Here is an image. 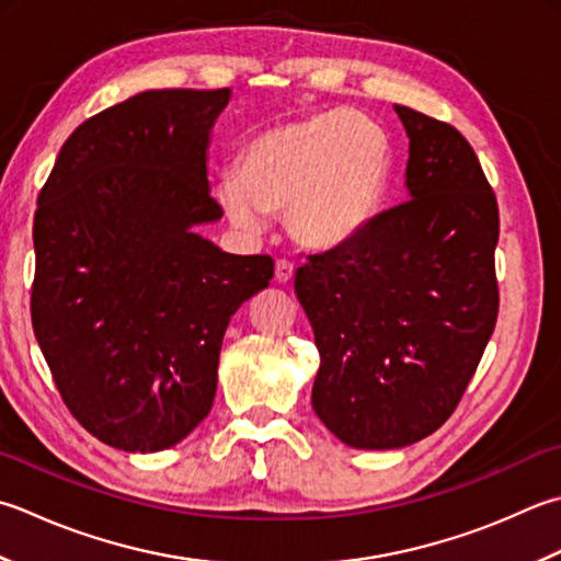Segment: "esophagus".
Returning a JSON list of instances; mask_svg holds the SVG:
<instances>
[{
    "instance_id": "esophagus-1",
    "label": "esophagus",
    "mask_w": 561,
    "mask_h": 561,
    "mask_svg": "<svg viewBox=\"0 0 561 561\" xmlns=\"http://www.w3.org/2000/svg\"><path fill=\"white\" fill-rule=\"evenodd\" d=\"M274 279L279 284H289L294 279V265L289 260H277V265H274Z\"/></svg>"
}]
</instances>
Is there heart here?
I'll list each match as a JSON object with an SVG mask.
<instances>
[{
	"instance_id": "obj_1",
	"label": "heart",
	"mask_w": 561,
	"mask_h": 561,
	"mask_svg": "<svg viewBox=\"0 0 561 561\" xmlns=\"http://www.w3.org/2000/svg\"><path fill=\"white\" fill-rule=\"evenodd\" d=\"M391 142L375 121L323 112L274 124L248 140L238 174L218 184L230 221L262 228L284 211L296 243L335 250L375 218L391 178Z\"/></svg>"
}]
</instances>
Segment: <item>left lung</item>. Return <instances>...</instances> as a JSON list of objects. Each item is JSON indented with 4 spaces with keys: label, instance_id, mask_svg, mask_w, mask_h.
<instances>
[{
    "label": "left lung",
    "instance_id": "1",
    "mask_svg": "<svg viewBox=\"0 0 561 561\" xmlns=\"http://www.w3.org/2000/svg\"><path fill=\"white\" fill-rule=\"evenodd\" d=\"M393 108L411 138V199L311 255L294 279L321 353L313 411L362 449L435 433L462 401L499 318V204L474 148L445 121Z\"/></svg>",
    "mask_w": 561,
    "mask_h": 561
}]
</instances>
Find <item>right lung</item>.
I'll list each match as a JSON object with an SVG mask.
<instances>
[{"label":"right lung","mask_w":561,"mask_h":561,"mask_svg":"<svg viewBox=\"0 0 561 561\" xmlns=\"http://www.w3.org/2000/svg\"><path fill=\"white\" fill-rule=\"evenodd\" d=\"M230 90H150L65 140L33 216L31 323L55 387L87 433L124 453L184 440L216 397L224 333L270 284V255H228L194 233L208 130Z\"/></svg>","instance_id":"right-lung-1"}]
</instances>
